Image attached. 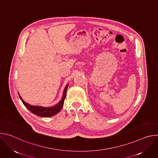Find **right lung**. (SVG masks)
<instances>
[{"instance_id": "obj_1", "label": "right lung", "mask_w": 158, "mask_h": 158, "mask_svg": "<svg viewBox=\"0 0 158 158\" xmlns=\"http://www.w3.org/2000/svg\"><path fill=\"white\" fill-rule=\"evenodd\" d=\"M67 87H68V84H67L64 91V94H63V97L62 98V100L56 106H53V107H42V106H32L30 105L27 103H26L25 101H24V100L22 99V98L19 96L20 99H21L22 103L24 104V105L31 112H32L33 114L39 116H41V117H51V116H53L55 114H57L58 112L61 110L63 105H64V99L65 98V96H66V91H67Z\"/></svg>"}]
</instances>
